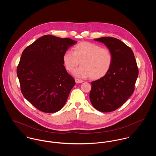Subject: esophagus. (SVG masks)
Instances as JSON below:
<instances>
[{"label":"esophagus","instance_id":"obj_1","mask_svg":"<svg viewBox=\"0 0 156 156\" xmlns=\"http://www.w3.org/2000/svg\"><path fill=\"white\" fill-rule=\"evenodd\" d=\"M75 81H76V82L77 83H82L83 81L82 80H81V79H75Z\"/></svg>","mask_w":156,"mask_h":156}]
</instances>
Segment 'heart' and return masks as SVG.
Segmentation results:
<instances>
[{
    "label": "heart",
    "instance_id": "b5f03b06",
    "mask_svg": "<svg viewBox=\"0 0 156 156\" xmlns=\"http://www.w3.org/2000/svg\"><path fill=\"white\" fill-rule=\"evenodd\" d=\"M63 62L69 72H73L80 63L82 66L74 74L77 76H89L90 79L97 80L103 77L109 71L112 55L108 48L84 41L76 45L73 47V51H66L63 56Z\"/></svg>",
    "mask_w": 156,
    "mask_h": 156
}]
</instances>
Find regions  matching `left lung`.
Here are the masks:
<instances>
[{
	"label": "left lung",
	"instance_id": "left-lung-1",
	"mask_svg": "<svg viewBox=\"0 0 156 156\" xmlns=\"http://www.w3.org/2000/svg\"><path fill=\"white\" fill-rule=\"evenodd\" d=\"M106 45L112 55L111 67L103 77L91 82L89 98L95 109L102 112L121 107L134 90L139 70L132 50L113 37L94 39Z\"/></svg>",
	"mask_w": 156,
	"mask_h": 156
}]
</instances>
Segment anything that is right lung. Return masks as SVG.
Returning a JSON list of instances; mask_svg holds the SVG:
<instances>
[{"mask_svg":"<svg viewBox=\"0 0 156 156\" xmlns=\"http://www.w3.org/2000/svg\"><path fill=\"white\" fill-rule=\"evenodd\" d=\"M77 41L44 35L23 51L17 68L24 97L45 113H55L65 105L76 82L64 66L63 56Z\"/></svg>","mask_w":156,"mask_h":156,"instance_id":"1","label":"right lung"}]
</instances>
